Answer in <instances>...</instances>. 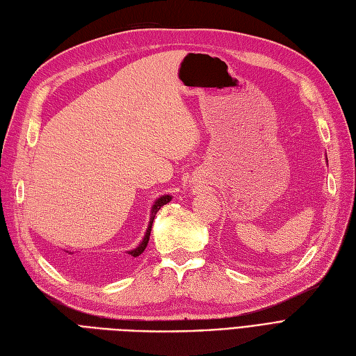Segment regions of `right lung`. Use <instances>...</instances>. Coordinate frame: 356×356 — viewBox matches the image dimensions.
<instances>
[{
  "label": "right lung",
  "mask_w": 356,
  "mask_h": 356,
  "mask_svg": "<svg viewBox=\"0 0 356 356\" xmlns=\"http://www.w3.org/2000/svg\"><path fill=\"white\" fill-rule=\"evenodd\" d=\"M170 200H172V196L165 195V196H160V197L154 202V205H152V208H151V220H149V225H148V229H147V232H145V236H143V239L140 241V244H139L136 248H133V250H130V252H127L130 256H133V257H138L139 254H142V253H143V250L147 248L148 241H149L151 227H152V222H154V217H156V214H157V211H159L163 205H166L168 202H170ZM65 253H69V252H65ZM69 254H73V253H69Z\"/></svg>",
  "instance_id": "obj_1"
}]
</instances>
